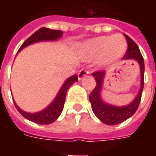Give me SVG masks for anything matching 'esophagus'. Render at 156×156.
Returning <instances> with one entry per match:
<instances>
[{
	"label": "esophagus",
	"instance_id": "obj_1",
	"mask_svg": "<svg viewBox=\"0 0 156 156\" xmlns=\"http://www.w3.org/2000/svg\"><path fill=\"white\" fill-rule=\"evenodd\" d=\"M89 73H90V71H89L88 69H86V68H83V69H81L80 71L78 72V79H79V80L82 79V78H83L84 76L88 75Z\"/></svg>",
	"mask_w": 156,
	"mask_h": 156
}]
</instances>
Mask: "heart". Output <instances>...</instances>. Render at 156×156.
<instances>
[{"mask_svg": "<svg viewBox=\"0 0 156 156\" xmlns=\"http://www.w3.org/2000/svg\"><path fill=\"white\" fill-rule=\"evenodd\" d=\"M127 48V41L120 34L114 36H102L88 41L83 50L88 58L100 57L103 64L114 62L124 54Z\"/></svg>", "mask_w": 156, "mask_h": 156, "instance_id": "obj_1", "label": "heart"}]
</instances>
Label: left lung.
<instances>
[{"instance_id": "obj_1", "label": "left lung", "mask_w": 156, "mask_h": 156, "mask_svg": "<svg viewBox=\"0 0 156 156\" xmlns=\"http://www.w3.org/2000/svg\"><path fill=\"white\" fill-rule=\"evenodd\" d=\"M124 37L127 41L128 48L123 58L124 59H134L139 62L140 67V89L134 101L127 106H124V107H116V106H113V105H109L104 103L100 97V92H101L105 72L104 70H98L92 73L93 77L94 78L96 81V86L89 94V101L91 103L92 109L99 120L103 122L104 124H108V125H115V124L123 123L124 121L130 118L137 111L140 103L143 88H144V58L141 55L137 44L126 34H124Z\"/></svg>"}]
</instances>
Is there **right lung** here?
<instances>
[{"label":"right lung","mask_w":156,"mask_h":156,"mask_svg":"<svg viewBox=\"0 0 156 156\" xmlns=\"http://www.w3.org/2000/svg\"><path fill=\"white\" fill-rule=\"evenodd\" d=\"M62 35V32L59 31V30H52V29L45 28V27H41L38 29L37 32H35L32 34L31 37H29L27 39L23 44L21 46V48H19V51H21L22 48H24L27 46L34 43V42H37L40 41H53V40H57L59 37H61ZM17 51V52H18ZM78 81V77L76 75H73L70 78H68L65 83L62 85V87L60 89V91L57 95V97L54 99V101L51 103V105L48 106V108L43 109L42 111H40L36 114H29L27 112H24L19 108L17 105H16L14 102L16 108L18 110L19 113L26 119H27L28 120L34 122L36 124H49L57 120L60 115L62 112L63 107H64L65 98H66V94H67V91L74 82Z\"/></svg>","instance_id":"1"}]
</instances>
